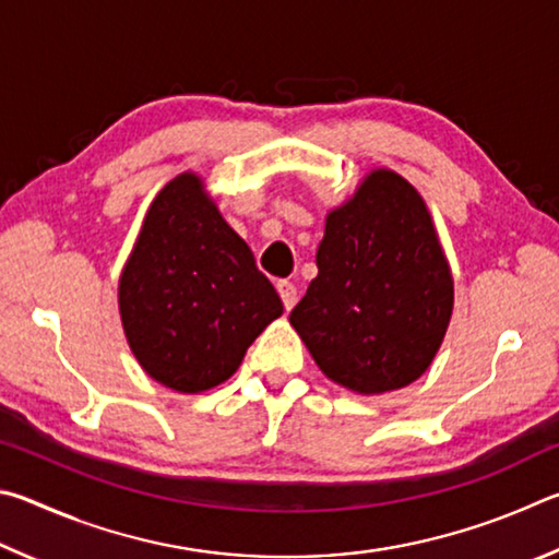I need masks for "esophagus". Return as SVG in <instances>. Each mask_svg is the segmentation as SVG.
Instances as JSON below:
<instances>
[{
    "label": "esophagus",
    "instance_id": "34e87169",
    "mask_svg": "<svg viewBox=\"0 0 559 559\" xmlns=\"http://www.w3.org/2000/svg\"><path fill=\"white\" fill-rule=\"evenodd\" d=\"M277 292H280V297H282V305H285L287 311L297 305V287L292 285V282L280 280L277 282Z\"/></svg>",
    "mask_w": 559,
    "mask_h": 559
}]
</instances>
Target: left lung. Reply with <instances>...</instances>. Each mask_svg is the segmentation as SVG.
<instances>
[{
  "label": "left lung",
  "instance_id": "1",
  "mask_svg": "<svg viewBox=\"0 0 559 559\" xmlns=\"http://www.w3.org/2000/svg\"><path fill=\"white\" fill-rule=\"evenodd\" d=\"M319 274L289 324L321 373L358 395L400 390L432 366L454 311V277L413 183L373 169L326 213Z\"/></svg>",
  "mask_w": 559,
  "mask_h": 559
}]
</instances>
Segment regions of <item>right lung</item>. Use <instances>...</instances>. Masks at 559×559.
Wrapping results in <instances>:
<instances>
[{
	"label": "right lung",
	"instance_id": "obj_1",
	"mask_svg": "<svg viewBox=\"0 0 559 559\" xmlns=\"http://www.w3.org/2000/svg\"><path fill=\"white\" fill-rule=\"evenodd\" d=\"M117 305L136 364L186 395L225 383L285 311L248 242L193 171L154 195L122 267Z\"/></svg>",
	"mask_w": 559,
	"mask_h": 559
}]
</instances>
